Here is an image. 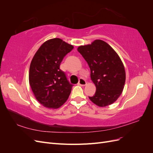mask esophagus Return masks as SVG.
Here are the masks:
<instances>
[{
	"label": "esophagus",
	"instance_id": "34e87169",
	"mask_svg": "<svg viewBox=\"0 0 153 153\" xmlns=\"http://www.w3.org/2000/svg\"><path fill=\"white\" fill-rule=\"evenodd\" d=\"M78 84L79 85H82V86H84L85 85H86V81L84 79V78H80L79 79V81H78Z\"/></svg>",
	"mask_w": 153,
	"mask_h": 153
}]
</instances>
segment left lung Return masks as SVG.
<instances>
[{"label": "left lung", "mask_w": 153, "mask_h": 153, "mask_svg": "<svg viewBox=\"0 0 153 153\" xmlns=\"http://www.w3.org/2000/svg\"><path fill=\"white\" fill-rule=\"evenodd\" d=\"M78 51L91 69V78L96 91L89 99L96 105L112 104L121 94L126 73L117 53L102 40H95L91 45L80 46Z\"/></svg>", "instance_id": "obj_1"}]
</instances>
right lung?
<instances>
[{"mask_svg":"<svg viewBox=\"0 0 153 153\" xmlns=\"http://www.w3.org/2000/svg\"><path fill=\"white\" fill-rule=\"evenodd\" d=\"M73 47L59 38L45 42L32 59L29 69V84L39 102L49 108H57L68 100L71 84L60 65Z\"/></svg>","mask_w":153,"mask_h":153,"instance_id":"obj_1","label":"right lung"}]
</instances>
